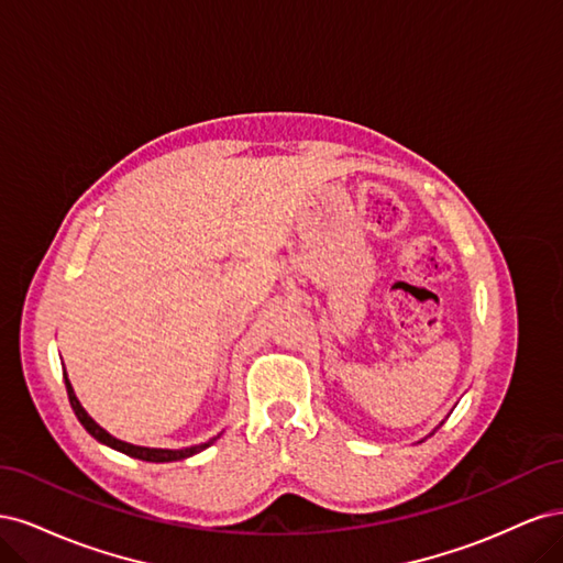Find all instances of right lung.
<instances>
[{
    "instance_id": "obj_1",
    "label": "right lung",
    "mask_w": 563,
    "mask_h": 563,
    "mask_svg": "<svg viewBox=\"0 0 563 563\" xmlns=\"http://www.w3.org/2000/svg\"><path fill=\"white\" fill-rule=\"evenodd\" d=\"M65 387H67V397H70L73 411H75L77 420L84 424V430H87L93 439H98L100 444H106V446H110V449H114V451H119V453H126V455H131V457L145 460V463H174V460L190 457V455H195V453H199V451H203V449H209V446L213 444V441L218 439V437H213V439L207 441V444L190 446V449H178V451H172V449H147V446L126 444V441L117 439V437H112L110 432H106L87 411H84V406L79 404V399H77V395H75V389H73L70 380H67V373H65Z\"/></svg>"
}]
</instances>
